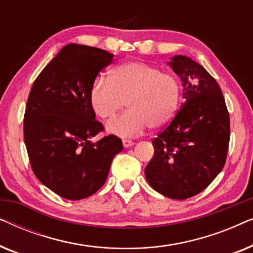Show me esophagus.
I'll use <instances>...</instances> for the list:
<instances>
[{
    "mask_svg": "<svg viewBox=\"0 0 253 253\" xmlns=\"http://www.w3.org/2000/svg\"><path fill=\"white\" fill-rule=\"evenodd\" d=\"M122 143H123V146L126 148H129L131 146H133V144H134L132 140H129V139H123Z\"/></svg>",
    "mask_w": 253,
    "mask_h": 253,
    "instance_id": "esophagus-1",
    "label": "esophagus"
}]
</instances>
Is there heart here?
<instances>
[{"mask_svg":"<svg viewBox=\"0 0 253 253\" xmlns=\"http://www.w3.org/2000/svg\"><path fill=\"white\" fill-rule=\"evenodd\" d=\"M181 86L175 76L160 72L144 62H126L110 71L108 77L93 83L89 100L101 119H108L126 106L129 110L107 123L108 132L133 137L152 126L164 129L178 110Z\"/></svg>","mask_w":253,"mask_h":253,"instance_id":"obj_1","label":"heart"}]
</instances>
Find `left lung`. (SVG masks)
Returning a JSON list of instances; mask_svg holds the SVG:
<instances>
[{
    "label": "left lung",
    "instance_id": "1",
    "mask_svg": "<svg viewBox=\"0 0 253 253\" xmlns=\"http://www.w3.org/2000/svg\"><path fill=\"white\" fill-rule=\"evenodd\" d=\"M181 78V108L152 140L154 155L145 168L152 188L171 199L202 192L222 170L230 139L229 113L219 84L188 56L168 63Z\"/></svg>",
    "mask_w": 253,
    "mask_h": 253
}]
</instances>
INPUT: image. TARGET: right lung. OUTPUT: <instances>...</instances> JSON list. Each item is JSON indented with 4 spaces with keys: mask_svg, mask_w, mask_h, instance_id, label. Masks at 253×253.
Wrapping results in <instances>:
<instances>
[{
    "mask_svg": "<svg viewBox=\"0 0 253 253\" xmlns=\"http://www.w3.org/2000/svg\"><path fill=\"white\" fill-rule=\"evenodd\" d=\"M114 55L71 43L40 72L31 88L24 116V141L37 178L69 200L87 198L105 184L122 140L95 120L89 92Z\"/></svg>",
    "mask_w": 253,
    "mask_h": 253,
    "instance_id": "obj_1",
    "label": "right lung"
}]
</instances>
